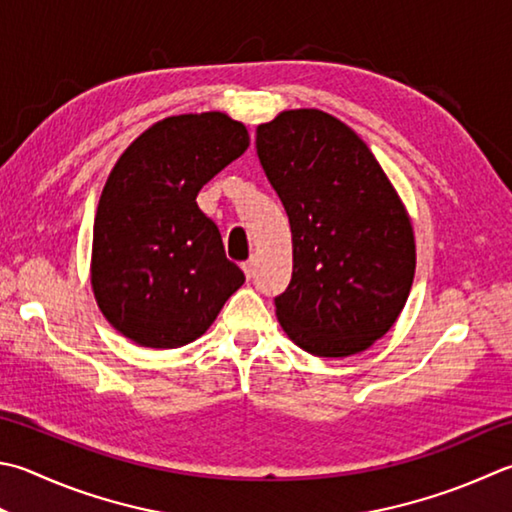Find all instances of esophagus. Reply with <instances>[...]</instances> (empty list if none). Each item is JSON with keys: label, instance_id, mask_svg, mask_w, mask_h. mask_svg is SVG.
Returning <instances> with one entry per match:
<instances>
[{"label": "esophagus", "instance_id": "esophagus-1", "mask_svg": "<svg viewBox=\"0 0 512 512\" xmlns=\"http://www.w3.org/2000/svg\"><path fill=\"white\" fill-rule=\"evenodd\" d=\"M254 269H256V263H254V260H247V263L243 265V272H245V276H247V281H249V278L254 276Z\"/></svg>", "mask_w": 512, "mask_h": 512}]
</instances>
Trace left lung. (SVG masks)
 <instances>
[{"mask_svg":"<svg viewBox=\"0 0 512 512\" xmlns=\"http://www.w3.org/2000/svg\"><path fill=\"white\" fill-rule=\"evenodd\" d=\"M256 151L292 229L278 323L314 356L368 350L399 318L417 267L399 194L368 144L325 111H283L258 124Z\"/></svg>","mask_w":512,"mask_h":512,"instance_id":"8db88e82","label":"left lung"}]
</instances>
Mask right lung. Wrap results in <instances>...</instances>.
<instances>
[{
    "mask_svg": "<svg viewBox=\"0 0 512 512\" xmlns=\"http://www.w3.org/2000/svg\"><path fill=\"white\" fill-rule=\"evenodd\" d=\"M247 147L243 122L187 113L153 124L115 162L95 214L91 285L106 321L133 343L196 341L245 283L196 196Z\"/></svg>",
    "mask_w": 512,
    "mask_h": 512,
    "instance_id": "obj_1",
    "label": "right lung"
}]
</instances>
